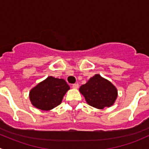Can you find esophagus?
<instances>
[{
    "mask_svg": "<svg viewBox=\"0 0 149 149\" xmlns=\"http://www.w3.org/2000/svg\"><path fill=\"white\" fill-rule=\"evenodd\" d=\"M73 86V88H79V84H73V86Z\"/></svg>",
    "mask_w": 149,
    "mask_h": 149,
    "instance_id": "obj_1",
    "label": "esophagus"
}]
</instances>
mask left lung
<instances>
[{
  "mask_svg": "<svg viewBox=\"0 0 149 149\" xmlns=\"http://www.w3.org/2000/svg\"><path fill=\"white\" fill-rule=\"evenodd\" d=\"M85 97L86 101L91 106L97 109L113 104L118 97V91L112 83L96 74L79 88Z\"/></svg>",
  "mask_w": 149,
  "mask_h": 149,
  "instance_id": "8db88e82",
  "label": "left lung"
}]
</instances>
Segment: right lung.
<instances>
[{"label": "right lung", "instance_id": "add662e5", "mask_svg": "<svg viewBox=\"0 0 149 149\" xmlns=\"http://www.w3.org/2000/svg\"><path fill=\"white\" fill-rule=\"evenodd\" d=\"M70 89L65 81L49 76L29 92L31 102L42 110H49L58 106L67 91Z\"/></svg>", "mask_w": 149, "mask_h": 149}]
</instances>
